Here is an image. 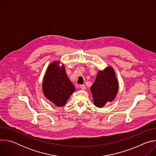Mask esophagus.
<instances>
[{
	"mask_svg": "<svg viewBox=\"0 0 156 156\" xmlns=\"http://www.w3.org/2000/svg\"><path fill=\"white\" fill-rule=\"evenodd\" d=\"M80 88L82 90H86V86L84 84H82V85H80Z\"/></svg>",
	"mask_w": 156,
	"mask_h": 156,
	"instance_id": "obj_1",
	"label": "esophagus"
}]
</instances>
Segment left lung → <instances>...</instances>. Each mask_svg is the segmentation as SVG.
<instances>
[{
	"label": "left lung",
	"instance_id": "obj_1",
	"mask_svg": "<svg viewBox=\"0 0 156 156\" xmlns=\"http://www.w3.org/2000/svg\"><path fill=\"white\" fill-rule=\"evenodd\" d=\"M119 89V81L112 66H108L104 70H99L90 88L94 105L101 108L106 103L112 102L117 95Z\"/></svg>",
	"mask_w": 156,
	"mask_h": 156
}]
</instances>
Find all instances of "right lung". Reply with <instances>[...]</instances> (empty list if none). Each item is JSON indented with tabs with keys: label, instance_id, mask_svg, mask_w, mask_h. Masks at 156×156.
Returning <instances> with one entry per match:
<instances>
[{
	"label": "right lung",
	"instance_id": "add662e5",
	"mask_svg": "<svg viewBox=\"0 0 156 156\" xmlns=\"http://www.w3.org/2000/svg\"><path fill=\"white\" fill-rule=\"evenodd\" d=\"M60 61L55 60L48 66L42 84L44 96L57 107L63 106L75 91L64 65L60 66Z\"/></svg>",
	"mask_w": 156,
	"mask_h": 156
}]
</instances>
